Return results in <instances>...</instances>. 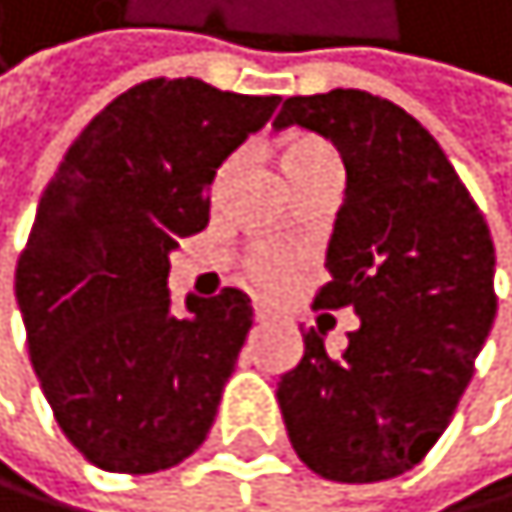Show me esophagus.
<instances>
[{"instance_id": "34e87169", "label": "esophagus", "mask_w": 512, "mask_h": 512, "mask_svg": "<svg viewBox=\"0 0 512 512\" xmlns=\"http://www.w3.org/2000/svg\"><path fill=\"white\" fill-rule=\"evenodd\" d=\"M267 318H270V314H267L264 308H254V321H258V324H264Z\"/></svg>"}]
</instances>
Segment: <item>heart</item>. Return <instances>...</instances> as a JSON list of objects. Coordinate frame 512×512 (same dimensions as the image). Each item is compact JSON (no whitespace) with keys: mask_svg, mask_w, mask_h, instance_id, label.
I'll list each match as a JSON object with an SVG mask.
<instances>
[{"mask_svg":"<svg viewBox=\"0 0 512 512\" xmlns=\"http://www.w3.org/2000/svg\"><path fill=\"white\" fill-rule=\"evenodd\" d=\"M324 157H333V150L321 138H311V135H292V138L283 141V150H280V163L286 169V176H292L295 169H302V166H308L314 160H324ZM226 172H229V166L223 169V176H226ZM248 273L261 289L277 292L289 280L292 258L283 251H277V248H254L248 254Z\"/></svg>","mask_w":512,"mask_h":512,"instance_id":"obj_1","label":"heart"}]
</instances>
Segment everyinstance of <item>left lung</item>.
Returning <instances> with one entry per match:
<instances>
[{
	"instance_id": "obj_1",
	"label": "left lung",
	"mask_w": 512,
	"mask_h": 512,
	"mask_svg": "<svg viewBox=\"0 0 512 512\" xmlns=\"http://www.w3.org/2000/svg\"><path fill=\"white\" fill-rule=\"evenodd\" d=\"M327 138L346 198L327 245L318 308L359 314L343 355L305 330V355L280 377L292 450L330 482L409 472L450 425L494 314V242L482 210L428 128L365 90L289 97L273 128Z\"/></svg>"
}]
</instances>
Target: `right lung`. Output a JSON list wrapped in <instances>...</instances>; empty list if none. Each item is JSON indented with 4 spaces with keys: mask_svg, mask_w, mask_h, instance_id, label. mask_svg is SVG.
Listing matches in <instances>:
<instances>
[{
    "mask_svg": "<svg viewBox=\"0 0 512 512\" xmlns=\"http://www.w3.org/2000/svg\"><path fill=\"white\" fill-rule=\"evenodd\" d=\"M277 106L198 78L135 84L43 191L15 295L46 403L97 469L150 475L204 444L251 299L188 295V314H172L169 251L207 226L217 169Z\"/></svg>",
    "mask_w": 512,
    "mask_h": 512,
    "instance_id": "add662e5",
    "label": "right lung"
}]
</instances>
